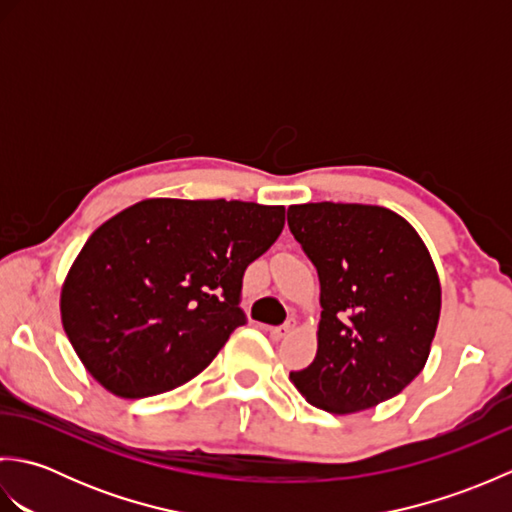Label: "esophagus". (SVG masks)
Instances as JSON below:
<instances>
[{"mask_svg":"<svg viewBox=\"0 0 512 512\" xmlns=\"http://www.w3.org/2000/svg\"><path fill=\"white\" fill-rule=\"evenodd\" d=\"M292 330H295V321H286L284 325H277V328H270V336H273L275 341H281L284 336H288Z\"/></svg>","mask_w":512,"mask_h":512,"instance_id":"esophagus-1","label":"esophagus"}]
</instances>
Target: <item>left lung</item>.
I'll return each mask as SVG.
<instances>
[{
    "label": "left lung",
    "mask_w": 512,
    "mask_h": 512,
    "mask_svg": "<svg viewBox=\"0 0 512 512\" xmlns=\"http://www.w3.org/2000/svg\"><path fill=\"white\" fill-rule=\"evenodd\" d=\"M288 226L321 284L317 356L290 380L310 405L356 413L400 394L436 336L442 290L405 217L372 204L310 202Z\"/></svg>",
    "instance_id": "8db88e82"
}]
</instances>
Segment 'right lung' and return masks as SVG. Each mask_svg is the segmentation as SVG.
<instances>
[{
  "label": "right lung",
  "mask_w": 512,
  "mask_h": 512,
  "mask_svg": "<svg viewBox=\"0 0 512 512\" xmlns=\"http://www.w3.org/2000/svg\"><path fill=\"white\" fill-rule=\"evenodd\" d=\"M284 206L151 198L90 235L61 288L63 330L85 369L121 398L198 376L246 323L248 264L275 244Z\"/></svg>",
  "instance_id": "right-lung-1"
}]
</instances>
